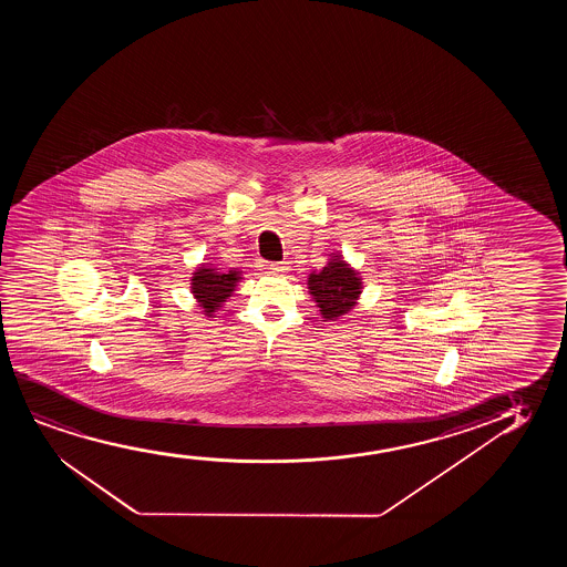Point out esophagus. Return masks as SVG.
I'll return each mask as SVG.
<instances>
[{
	"label": "esophagus",
	"instance_id": "obj_1",
	"mask_svg": "<svg viewBox=\"0 0 567 567\" xmlns=\"http://www.w3.org/2000/svg\"><path fill=\"white\" fill-rule=\"evenodd\" d=\"M269 271L275 272V275H285V272L290 271V265H288L287 261L271 264L269 265Z\"/></svg>",
	"mask_w": 567,
	"mask_h": 567
}]
</instances>
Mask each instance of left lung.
I'll use <instances>...</instances> for the list:
<instances>
[{
  "label": "left lung",
  "instance_id": "left-lung-1",
  "mask_svg": "<svg viewBox=\"0 0 567 567\" xmlns=\"http://www.w3.org/2000/svg\"><path fill=\"white\" fill-rule=\"evenodd\" d=\"M362 288L364 282L360 272L344 261L339 251L329 256L321 271L308 275V292L323 321H337L342 316H349L358 306Z\"/></svg>",
  "mask_w": 567,
  "mask_h": 567
}]
</instances>
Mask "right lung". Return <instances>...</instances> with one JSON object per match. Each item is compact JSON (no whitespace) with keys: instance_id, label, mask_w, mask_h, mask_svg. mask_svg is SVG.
<instances>
[{"instance_id":"obj_1","label":"right lung","mask_w":567,"mask_h":567,"mask_svg":"<svg viewBox=\"0 0 567 567\" xmlns=\"http://www.w3.org/2000/svg\"><path fill=\"white\" fill-rule=\"evenodd\" d=\"M241 280L240 269H230V271H220L213 264H202L195 267L192 272V295L195 302L202 308L207 318H213L226 300L234 295V290Z\"/></svg>"}]
</instances>
